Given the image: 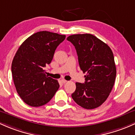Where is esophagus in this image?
Returning a JSON list of instances; mask_svg holds the SVG:
<instances>
[{"instance_id": "34e87169", "label": "esophagus", "mask_w": 135, "mask_h": 135, "mask_svg": "<svg viewBox=\"0 0 135 135\" xmlns=\"http://www.w3.org/2000/svg\"><path fill=\"white\" fill-rule=\"evenodd\" d=\"M61 82H62V84H65V83H67L68 81L66 80H65V79H62V80H61Z\"/></svg>"}]
</instances>
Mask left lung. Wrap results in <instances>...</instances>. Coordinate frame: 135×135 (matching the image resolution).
<instances>
[{
    "label": "left lung",
    "instance_id": "8db88e82",
    "mask_svg": "<svg viewBox=\"0 0 135 135\" xmlns=\"http://www.w3.org/2000/svg\"><path fill=\"white\" fill-rule=\"evenodd\" d=\"M67 40L75 47L80 69L86 73L85 83H76L72 98L84 109H95L106 101L114 84L116 68L113 52L92 34H74Z\"/></svg>",
    "mask_w": 135,
    "mask_h": 135
}]
</instances>
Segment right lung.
<instances>
[{"label":"right lung","instance_id":"add662e5","mask_svg":"<svg viewBox=\"0 0 135 135\" xmlns=\"http://www.w3.org/2000/svg\"><path fill=\"white\" fill-rule=\"evenodd\" d=\"M65 35L41 31L28 37L17 51L12 73L17 92L25 103L37 107L47 103L59 88L58 80L45 74Z\"/></svg>","mask_w":135,"mask_h":135}]
</instances>
